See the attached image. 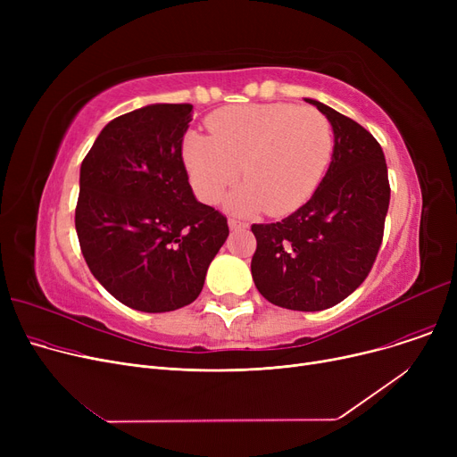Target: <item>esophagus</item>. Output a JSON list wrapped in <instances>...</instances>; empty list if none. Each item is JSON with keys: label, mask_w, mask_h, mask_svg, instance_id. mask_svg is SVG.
Wrapping results in <instances>:
<instances>
[{"label": "esophagus", "mask_w": 457, "mask_h": 457, "mask_svg": "<svg viewBox=\"0 0 457 457\" xmlns=\"http://www.w3.org/2000/svg\"><path fill=\"white\" fill-rule=\"evenodd\" d=\"M228 224H229L231 229H238V228H246L248 226L246 222H241V220H237V219H229Z\"/></svg>", "instance_id": "esophagus-1"}]
</instances>
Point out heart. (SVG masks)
Segmentation results:
<instances>
[{
	"label": "heart",
	"instance_id": "obj_1",
	"mask_svg": "<svg viewBox=\"0 0 457 457\" xmlns=\"http://www.w3.org/2000/svg\"><path fill=\"white\" fill-rule=\"evenodd\" d=\"M209 129L211 137L192 133L185 140L192 187L214 204L243 168L246 185L229 200L237 211H296L319 187L333 150L328 118L293 104L224 107L209 118Z\"/></svg>",
	"mask_w": 457,
	"mask_h": 457
}]
</instances>
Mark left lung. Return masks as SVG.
I'll return each mask as SVG.
<instances>
[{
  "mask_svg": "<svg viewBox=\"0 0 457 457\" xmlns=\"http://www.w3.org/2000/svg\"><path fill=\"white\" fill-rule=\"evenodd\" d=\"M335 135L315 195L281 222L253 224L252 276L274 305L322 311L350 296L378 257L391 200L387 162L363 126L317 102Z\"/></svg>",
  "mask_w": 457,
  "mask_h": 457,
  "instance_id": "8db88e82",
  "label": "left lung"
}]
</instances>
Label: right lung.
I'll return each instance as SVG.
<instances>
[{
    "mask_svg": "<svg viewBox=\"0 0 457 457\" xmlns=\"http://www.w3.org/2000/svg\"><path fill=\"white\" fill-rule=\"evenodd\" d=\"M190 104L118 116L81 162L76 231L92 276L124 305L166 313L195 302L229 235L228 219L188 185Z\"/></svg>",
    "mask_w": 457,
    "mask_h": 457,
    "instance_id": "1",
    "label": "right lung"
}]
</instances>
